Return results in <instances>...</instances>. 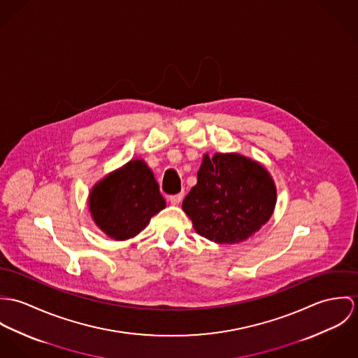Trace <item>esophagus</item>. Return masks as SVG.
Segmentation results:
<instances>
[{
  "mask_svg": "<svg viewBox=\"0 0 358 358\" xmlns=\"http://www.w3.org/2000/svg\"><path fill=\"white\" fill-rule=\"evenodd\" d=\"M182 194H178V195H173V196H170L169 200H170V203L173 204V206H177V204H180L181 203V200H182Z\"/></svg>",
  "mask_w": 358,
  "mask_h": 358,
  "instance_id": "esophagus-1",
  "label": "esophagus"
}]
</instances>
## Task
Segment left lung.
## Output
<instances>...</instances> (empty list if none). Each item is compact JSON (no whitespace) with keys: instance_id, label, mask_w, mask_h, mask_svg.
Listing matches in <instances>:
<instances>
[{"instance_id":"1","label":"left lung","mask_w":358,"mask_h":358,"mask_svg":"<svg viewBox=\"0 0 358 358\" xmlns=\"http://www.w3.org/2000/svg\"><path fill=\"white\" fill-rule=\"evenodd\" d=\"M278 189L259 162L236 152L204 154L198 184L182 201L200 236L218 244L251 238L272 217Z\"/></svg>"}]
</instances>
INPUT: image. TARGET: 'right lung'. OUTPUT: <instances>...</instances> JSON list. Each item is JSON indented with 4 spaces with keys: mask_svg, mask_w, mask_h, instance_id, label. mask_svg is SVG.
<instances>
[{
    "mask_svg": "<svg viewBox=\"0 0 358 358\" xmlns=\"http://www.w3.org/2000/svg\"><path fill=\"white\" fill-rule=\"evenodd\" d=\"M90 217L108 238L137 236L166 207L152 170L143 159L129 160L90 189Z\"/></svg>",
    "mask_w": 358,
    "mask_h": 358,
    "instance_id": "right-lung-1",
    "label": "right lung"
}]
</instances>
